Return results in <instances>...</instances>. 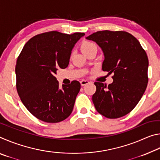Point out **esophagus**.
Listing matches in <instances>:
<instances>
[{
  "label": "esophagus",
  "instance_id": "1",
  "mask_svg": "<svg viewBox=\"0 0 160 160\" xmlns=\"http://www.w3.org/2000/svg\"><path fill=\"white\" fill-rule=\"evenodd\" d=\"M88 83H89V81H88V80H81V81H80V85H82V86H85V85H88Z\"/></svg>",
  "mask_w": 160,
  "mask_h": 160
}]
</instances>
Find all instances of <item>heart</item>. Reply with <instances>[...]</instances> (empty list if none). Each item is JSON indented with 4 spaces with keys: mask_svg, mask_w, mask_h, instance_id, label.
Returning a JSON list of instances; mask_svg holds the SVG:
<instances>
[{
    "mask_svg": "<svg viewBox=\"0 0 160 160\" xmlns=\"http://www.w3.org/2000/svg\"><path fill=\"white\" fill-rule=\"evenodd\" d=\"M80 49L82 51V52L86 56L87 54L91 52V51H97V46L95 43L91 41H88V40H85V41L81 43Z\"/></svg>",
    "mask_w": 160,
    "mask_h": 160,
    "instance_id": "b5f03b06",
    "label": "heart"
}]
</instances>
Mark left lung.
<instances>
[{
  "mask_svg": "<svg viewBox=\"0 0 160 160\" xmlns=\"http://www.w3.org/2000/svg\"><path fill=\"white\" fill-rule=\"evenodd\" d=\"M104 53L102 70L113 72L107 86L95 82L92 102L96 110L108 118H118L134 109L148 82V58L136 38L123 31H99L86 37Z\"/></svg>",
  "mask_w": 160,
  "mask_h": 160,
  "instance_id": "1",
  "label": "left lung"
}]
</instances>
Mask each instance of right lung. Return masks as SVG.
<instances>
[{"instance_id":"add662e5","label":"right lung","mask_w":160,"mask_h":160,"mask_svg":"<svg viewBox=\"0 0 160 160\" xmlns=\"http://www.w3.org/2000/svg\"><path fill=\"white\" fill-rule=\"evenodd\" d=\"M85 33L52 31L37 34L26 43L15 66L16 88L32 115L47 123H58L72 113L80 83L74 80L59 88L54 75L68 67L75 44Z\"/></svg>"}]
</instances>
